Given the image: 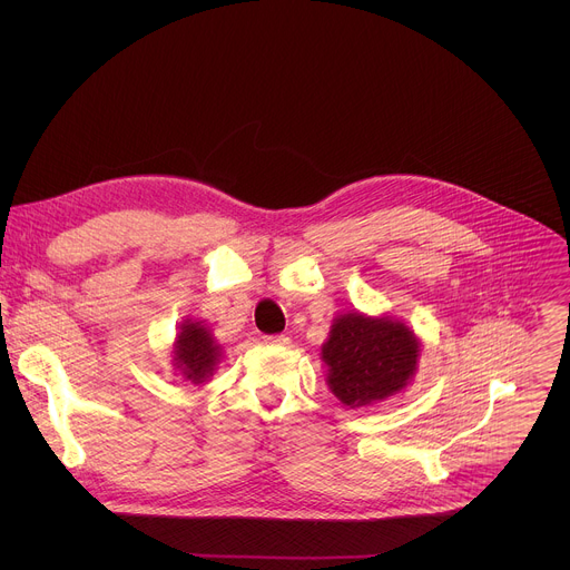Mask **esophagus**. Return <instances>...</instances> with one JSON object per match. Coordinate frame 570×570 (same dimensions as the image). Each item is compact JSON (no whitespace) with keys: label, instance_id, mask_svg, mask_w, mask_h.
I'll use <instances>...</instances> for the list:
<instances>
[{"label":"esophagus","instance_id":"obj_1","mask_svg":"<svg viewBox=\"0 0 570 570\" xmlns=\"http://www.w3.org/2000/svg\"><path fill=\"white\" fill-rule=\"evenodd\" d=\"M268 345H277V347H284V345H288L291 341H288V336H284V334H275V336H266L264 338Z\"/></svg>","mask_w":570,"mask_h":570}]
</instances>
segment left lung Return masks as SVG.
Returning <instances> with one entry per match:
<instances>
[{"mask_svg":"<svg viewBox=\"0 0 570 570\" xmlns=\"http://www.w3.org/2000/svg\"><path fill=\"white\" fill-rule=\"evenodd\" d=\"M422 345L405 322L387 315L343 313L334 320L322 361L330 390L350 409L399 394L417 372Z\"/></svg>","mask_w":570,"mask_h":570,"instance_id":"obj_1","label":"left lung"}]
</instances>
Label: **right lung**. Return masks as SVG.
Segmentation results:
<instances>
[{
	"label": "right lung",
	"instance_id": "right-lung-1",
	"mask_svg": "<svg viewBox=\"0 0 570 570\" xmlns=\"http://www.w3.org/2000/svg\"><path fill=\"white\" fill-rule=\"evenodd\" d=\"M174 370L194 385L205 383L220 363V345L200 320H185L174 343Z\"/></svg>",
	"mask_w": 570,
	"mask_h": 570
}]
</instances>
